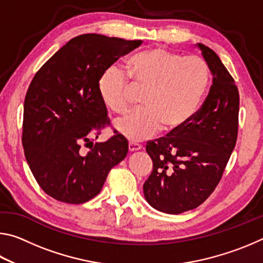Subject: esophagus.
<instances>
[{"label":"esophagus","instance_id":"obj_1","mask_svg":"<svg viewBox=\"0 0 263 263\" xmlns=\"http://www.w3.org/2000/svg\"><path fill=\"white\" fill-rule=\"evenodd\" d=\"M141 147L142 146L140 144H138V142H135V141L128 142V151H130V152H136V151L141 149Z\"/></svg>","mask_w":263,"mask_h":263}]
</instances>
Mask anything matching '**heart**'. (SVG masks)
Masks as SVG:
<instances>
[{"instance_id": "heart-1", "label": "heart", "mask_w": 263, "mask_h": 263, "mask_svg": "<svg viewBox=\"0 0 263 263\" xmlns=\"http://www.w3.org/2000/svg\"><path fill=\"white\" fill-rule=\"evenodd\" d=\"M126 68L128 76L116 66L106 68L97 89L106 108L118 115L130 108L135 88L145 91L144 109L116 123L118 132L131 141L147 139L161 128L175 132L184 127L199 109L210 80L202 58L183 57L164 47L137 53L128 59Z\"/></svg>"}]
</instances>
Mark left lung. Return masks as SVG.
<instances>
[{
	"label": "left lung",
	"instance_id": "left-lung-1",
	"mask_svg": "<svg viewBox=\"0 0 263 263\" xmlns=\"http://www.w3.org/2000/svg\"><path fill=\"white\" fill-rule=\"evenodd\" d=\"M212 73V86L193 119L172 136L148 141L153 171L144 183L154 209L179 215L206 201L221 180L238 137L239 91L211 48L198 44Z\"/></svg>",
	"mask_w": 263,
	"mask_h": 263
}]
</instances>
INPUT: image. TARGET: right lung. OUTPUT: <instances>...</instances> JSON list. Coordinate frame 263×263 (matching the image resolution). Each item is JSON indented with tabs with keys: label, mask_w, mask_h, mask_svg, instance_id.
I'll list each match as a JSON object with an SVG mask.
<instances>
[{
	"label": "right lung",
	"mask_w": 263,
	"mask_h": 263,
	"mask_svg": "<svg viewBox=\"0 0 263 263\" xmlns=\"http://www.w3.org/2000/svg\"><path fill=\"white\" fill-rule=\"evenodd\" d=\"M141 43L96 33L78 35L31 81L22 144L35 181L57 201L81 204L94 198L110 169L126 157L127 140L116 131L110 139L94 144L110 125L97 83L106 68Z\"/></svg>",
	"instance_id": "right-lung-1"
}]
</instances>
